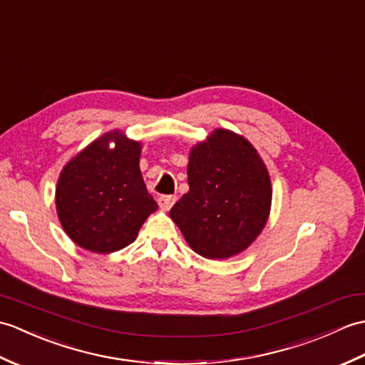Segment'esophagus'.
Returning <instances> with one entry per match:
<instances>
[{"label":"esophagus","instance_id":"obj_1","mask_svg":"<svg viewBox=\"0 0 365 365\" xmlns=\"http://www.w3.org/2000/svg\"><path fill=\"white\" fill-rule=\"evenodd\" d=\"M175 201H176V197H175V195H162V197L158 198L159 206H160L162 209H165V210H168L170 207H172V206L175 205Z\"/></svg>","mask_w":365,"mask_h":365}]
</instances>
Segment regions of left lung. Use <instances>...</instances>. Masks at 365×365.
<instances>
[{
    "instance_id": "left-lung-1",
    "label": "left lung",
    "mask_w": 365,
    "mask_h": 365,
    "mask_svg": "<svg viewBox=\"0 0 365 365\" xmlns=\"http://www.w3.org/2000/svg\"><path fill=\"white\" fill-rule=\"evenodd\" d=\"M189 192L170 210L193 251L226 259L253 244L272 205L270 176L244 137L215 129L192 148Z\"/></svg>"
}]
</instances>
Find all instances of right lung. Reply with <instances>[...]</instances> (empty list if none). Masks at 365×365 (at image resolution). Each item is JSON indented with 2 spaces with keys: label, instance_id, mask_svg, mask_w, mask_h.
<instances>
[{
  "label": "right lung",
  "instance_id": "add662e5",
  "mask_svg": "<svg viewBox=\"0 0 365 365\" xmlns=\"http://www.w3.org/2000/svg\"><path fill=\"white\" fill-rule=\"evenodd\" d=\"M110 143H116L114 149ZM140 150L139 142L118 131L108 133L62 170L56 207L76 245L101 255L125 248L158 209L140 173Z\"/></svg>",
  "mask_w": 365,
  "mask_h": 365
}]
</instances>
